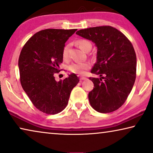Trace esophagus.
I'll return each mask as SVG.
<instances>
[{
    "instance_id": "1",
    "label": "esophagus",
    "mask_w": 153,
    "mask_h": 153,
    "mask_svg": "<svg viewBox=\"0 0 153 153\" xmlns=\"http://www.w3.org/2000/svg\"><path fill=\"white\" fill-rule=\"evenodd\" d=\"M87 79V77H83V76H82L81 77H80V79L81 80H84V79Z\"/></svg>"
}]
</instances>
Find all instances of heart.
Returning a JSON list of instances; mask_svg holds the SVG:
<instances>
[{"mask_svg":"<svg viewBox=\"0 0 153 153\" xmlns=\"http://www.w3.org/2000/svg\"><path fill=\"white\" fill-rule=\"evenodd\" d=\"M77 44L82 50L84 51H87L88 49L91 48V44L88 40L79 39L77 41ZM62 57L64 59H67L68 57V45L64 47L62 51ZM90 64L89 62H75L71 64L68 69L71 72L77 75H82L86 71L89 69Z\"/></svg>","mask_w":153,"mask_h":153,"instance_id":"b5f03b06","label":"heart"}]
</instances>
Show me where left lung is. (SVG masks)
I'll use <instances>...</instances> for the list:
<instances>
[{"instance_id":"1","label":"left lung","mask_w":153,"mask_h":153,"mask_svg":"<svg viewBox=\"0 0 153 153\" xmlns=\"http://www.w3.org/2000/svg\"><path fill=\"white\" fill-rule=\"evenodd\" d=\"M77 35L94 42L97 59L89 77L94 87L89 93L91 106L100 113H109L123 105L136 79L137 57L133 46L121 32L111 26L79 30Z\"/></svg>"}]
</instances>
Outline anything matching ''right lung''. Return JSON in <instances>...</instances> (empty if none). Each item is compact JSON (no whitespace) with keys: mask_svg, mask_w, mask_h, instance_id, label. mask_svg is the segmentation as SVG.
<instances>
[{"mask_svg":"<svg viewBox=\"0 0 153 153\" xmlns=\"http://www.w3.org/2000/svg\"><path fill=\"white\" fill-rule=\"evenodd\" d=\"M77 29H46L30 38L19 58L20 81L34 107L47 114H56L68 104L72 89L79 82L71 74L57 82L54 74L59 72L65 43Z\"/></svg>","mask_w":153,"mask_h":153,"instance_id":"right-lung-1","label":"right lung"}]
</instances>
